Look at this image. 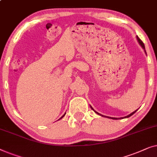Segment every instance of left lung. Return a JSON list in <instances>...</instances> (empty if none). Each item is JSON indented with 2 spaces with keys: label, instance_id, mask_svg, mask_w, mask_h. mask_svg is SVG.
I'll use <instances>...</instances> for the list:
<instances>
[{
  "label": "left lung",
  "instance_id": "obj_1",
  "mask_svg": "<svg viewBox=\"0 0 157 157\" xmlns=\"http://www.w3.org/2000/svg\"><path fill=\"white\" fill-rule=\"evenodd\" d=\"M136 38H137V40H138V42H139V43H140V45H141V46H142V48H143V49H144V51H145V52H146V50H145V47H144V43H143V42L142 41V40H141L140 39V37H139L138 36H136ZM146 54H147V52H146ZM91 108H92V109H93V108H92V107H91ZM94 110V109H93ZM136 110H137V109H136ZM136 111H134V112H132V113H131V114H129V115H127V116H126V117H121L120 119H123V118H128V117H131L132 115H133V114H134V113H135V112H136ZM94 112H95V111H94ZM96 112V113L97 114H100V116H102V117H105V116H103V115H101V114H99L98 113V112ZM109 118H112V117H109ZM112 119H113V120H118V119L117 118H115V117H112Z\"/></svg>",
  "mask_w": 157,
  "mask_h": 157
}]
</instances>
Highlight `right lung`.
<instances>
[{"mask_svg": "<svg viewBox=\"0 0 157 157\" xmlns=\"http://www.w3.org/2000/svg\"><path fill=\"white\" fill-rule=\"evenodd\" d=\"M65 114H66V113H65V114H64V115H63V116H62V117H61V118H60V119H62V118H63V117L65 115Z\"/></svg>", "mask_w": 157, "mask_h": 157, "instance_id": "add662e5", "label": "right lung"}]
</instances>
